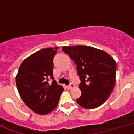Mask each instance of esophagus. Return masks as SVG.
Masks as SVG:
<instances>
[{
    "instance_id": "34e87169",
    "label": "esophagus",
    "mask_w": 134,
    "mask_h": 134,
    "mask_svg": "<svg viewBox=\"0 0 134 134\" xmlns=\"http://www.w3.org/2000/svg\"><path fill=\"white\" fill-rule=\"evenodd\" d=\"M74 87V84L73 83H71L69 86H67V88H68V89H71V88H73Z\"/></svg>"
}]
</instances>
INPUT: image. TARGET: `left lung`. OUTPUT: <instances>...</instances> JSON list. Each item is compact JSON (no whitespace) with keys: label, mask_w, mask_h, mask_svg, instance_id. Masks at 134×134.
<instances>
[{"label":"left lung","mask_w":134,"mask_h":134,"mask_svg":"<svg viewBox=\"0 0 134 134\" xmlns=\"http://www.w3.org/2000/svg\"><path fill=\"white\" fill-rule=\"evenodd\" d=\"M62 50L74 62L81 80V95L78 104L92 109L106 102L116 81L117 65L115 60L104 51L91 46H63Z\"/></svg>","instance_id":"1"}]
</instances>
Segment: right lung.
I'll return each instance as SVG.
<instances>
[{
    "label": "right lung",
    "instance_id": "right-lung-1",
    "mask_svg": "<svg viewBox=\"0 0 134 134\" xmlns=\"http://www.w3.org/2000/svg\"><path fill=\"white\" fill-rule=\"evenodd\" d=\"M57 48L37 51L20 65L16 77L18 92L22 100L32 111L46 115L56 108L63 88L53 79V58ZM51 78L52 83H48Z\"/></svg>",
    "mask_w": 134,
    "mask_h": 134
}]
</instances>
